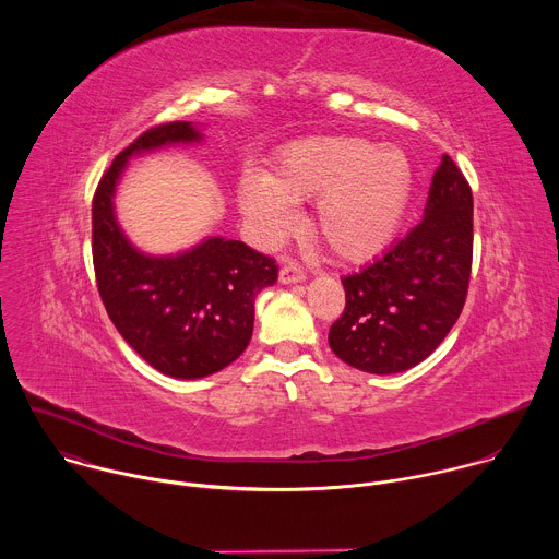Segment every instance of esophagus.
Here are the masks:
<instances>
[{
    "instance_id": "34e87169",
    "label": "esophagus",
    "mask_w": 559,
    "mask_h": 559,
    "mask_svg": "<svg viewBox=\"0 0 559 559\" xmlns=\"http://www.w3.org/2000/svg\"><path fill=\"white\" fill-rule=\"evenodd\" d=\"M302 281H305V272L296 263H287L278 272V283L281 285H296V283H302Z\"/></svg>"
}]
</instances>
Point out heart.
<instances>
[{
    "label": "heart",
    "instance_id": "obj_1",
    "mask_svg": "<svg viewBox=\"0 0 559 559\" xmlns=\"http://www.w3.org/2000/svg\"><path fill=\"white\" fill-rule=\"evenodd\" d=\"M414 192V166L397 145L323 134L287 143L265 175L248 170L238 207L263 246L294 231V205L311 201V227L336 259L365 263L389 248Z\"/></svg>",
    "mask_w": 559,
    "mask_h": 559
}]
</instances>
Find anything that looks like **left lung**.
Instances as JSON below:
<instances>
[{"instance_id":"obj_1","label":"left lung","mask_w":559,"mask_h":559,"mask_svg":"<svg viewBox=\"0 0 559 559\" xmlns=\"http://www.w3.org/2000/svg\"><path fill=\"white\" fill-rule=\"evenodd\" d=\"M471 257V188L444 154L423 221L382 257L343 278L347 305L330 330L332 352L378 376L423 362L464 307Z\"/></svg>"}]
</instances>
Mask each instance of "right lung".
<instances>
[{
  "instance_id": "add662e5",
  "label": "right lung",
  "mask_w": 559,
  "mask_h": 559,
  "mask_svg": "<svg viewBox=\"0 0 559 559\" xmlns=\"http://www.w3.org/2000/svg\"><path fill=\"white\" fill-rule=\"evenodd\" d=\"M203 126L177 121L128 145L93 199V261L99 296L123 341L156 371L197 380L246 352L254 300L276 283L278 267L241 241L205 236L177 254H147L123 231L115 194L132 156L199 145Z\"/></svg>"
}]
</instances>
